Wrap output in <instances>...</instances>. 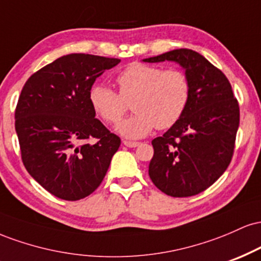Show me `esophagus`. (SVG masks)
Returning <instances> with one entry per match:
<instances>
[{"instance_id": "obj_1", "label": "esophagus", "mask_w": 261, "mask_h": 261, "mask_svg": "<svg viewBox=\"0 0 261 261\" xmlns=\"http://www.w3.org/2000/svg\"><path fill=\"white\" fill-rule=\"evenodd\" d=\"M122 143H124V145L126 146V147H131V148L137 147V146L141 145L140 142H134V141H124V142H122Z\"/></svg>"}]
</instances>
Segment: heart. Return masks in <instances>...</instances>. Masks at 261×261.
Instances as JSON below:
<instances>
[{"label":"heart","instance_id":"1","mask_svg":"<svg viewBox=\"0 0 261 261\" xmlns=\"http://www.w3.org/2000/svg\"><path fill=\"white\" fill-rule=\"evenodd\" d=\"M119 92L104 85L93 86L89 103L106 122L119 121L131 103L134 115L116 125L127 139H142L154 127L164 130L179 121L190 100V82L181 70L131 64L116 77Z\"/></svg>","mask_w":261,"mask_h":261}]
</instances>
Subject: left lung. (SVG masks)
Listing matches in <instances>:
<instances>
[{
    "label": "left lung",
    "mask_w": 261,
    "mask_h": 261,
    "mask_svg": "<svg viewBox=\"0 0 261 261\" xmlns=\"http://www.w3.org/2000/svg\"><path fill=\"white\" fill-rule=\"evenodd\" d=\"M143 62L178 64L190 82V100L182 116L152 141L148 174L167 195L200 194L230 163L239 126V106L229 81L208 60L190 49H176Z\"/></svg>",
    "instance_id": "obj_1"
}]
</instances>
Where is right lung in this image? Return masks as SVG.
<instances>
[{"label": "right lung", "instance_id": "1", "mask_svg": "<svg viewBox=\"0 0 261 261\" xmlns=\"http://www.w3.org/2000/svg\"><path fill=\"white\" fill-rule=\"evenodd\" d=\"M119 62L88 54L61 56L32 74L20 92L14 118L23 164L59 199L91 195L120 146L89 103L95 80ZM92 137L94 145L86 142Z\"/></svg>", "mask_w": 261, "mask_h": 261}]
</instances>
